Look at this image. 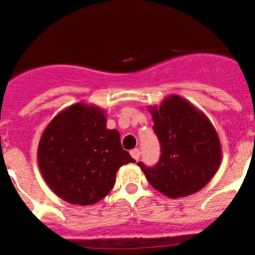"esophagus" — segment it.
<instances>
[{
    "label": "esophagus",
    "mask_w": 255,
    "mask_h": 255,
    "mask_svg": "<svg viewBox=\"0 0 255 255\" xmlns=\"http://www.w3.org/2000/svg\"><path fill=\"white\" fill-rule=\"evenodd\" d=\"M130 154H131V157L135 159V161H138V159L140 158V150H139L138 148L130 150Z\"/></svg>",
    "instance_id": "esophagus-1"
}]
</instances>
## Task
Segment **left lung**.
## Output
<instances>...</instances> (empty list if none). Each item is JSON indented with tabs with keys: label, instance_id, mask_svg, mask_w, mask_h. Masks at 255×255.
<instances>
[{
	"label": "left lung",
	"instance_id": "8db88e82",
	"mask_svg": "<svg viewBox=\"0 0 255 255\" xmlns=\"http://www.w3.org/2000/svg\"><path fill=\"white\" fill-rule=\"evenodd\" d=\"M148 110L161 143L158 163L153 167L138 163L150 185L172 199L203 189L216 175L222 158L215 126L194 105L176 94Z\"/></svg>",
	"mask_w": 255,
	"mask_h": 255
}]
</instances>
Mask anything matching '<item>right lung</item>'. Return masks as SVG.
<instances>
[{"instance_id": "right-lung-1", "label": "right lung", "mask_w": 255, "mask_h": 255, "mask_svg": "<svg viewBox=\"0 0 255 255\" xmlns=\"http://www.w3.org/2000/svg\"><path fill=\"white\" fill-rule=\"evenodd\" d=\"M106 112L79 102L47 125L38 144V166L58 198L91 206L111 191L116 172L135 159L123 149L120 132L107 129Z\"/></svg>"}]
</instances>
